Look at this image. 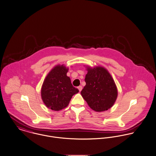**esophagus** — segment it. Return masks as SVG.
Instances as JSON below:
<instances>
[{
	"label": "esophagus",
	"mask_w": 156,
	"mask_h": 156,
	"mask_svg": "<svg viewBox=\"0 0 156 156\" xmlns=\"http://www.w3.org/2000/svg\"><path fill=\"white\" fill-rule=\"evenodd\" d=\"M78 90H79V91H81L82 90V89H83V87H82L81 86H80L78 87Z\"/></svg>",
	"instance_id": "34e87169"
}]
</instances>
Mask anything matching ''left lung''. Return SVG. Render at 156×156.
I'll return each instance as SVG.
<instances>
[{
  "instance_id": "8db88e82",
  "label": "left lung",
  "mask_w": 156,
  "mask_h": 156,
  "mask_svg": "<svg viewBox=\"0 0 156 156\" xmlns=\"http://www.w3.org/2000/svg\"><path fill=\"white\" fill-rule=\"evenodd\" d=\"M86 85L81 91L83 98L94 111L102 112L109 109L117 97V88L109 73L102 67L88 68Z\"/></svg>"
}]
</instances>
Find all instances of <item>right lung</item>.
Masks as SVG:
<instances>
[{
  "label": "right lung",
  "instance_id": "obj_1",
  "mask_svg": "<svg viewBox=\"0 0 156 156\" xmlns=\"http://www.w3.org/2000/svg\"><path fill=\"white\" fill-rule=\"evenodd\" d=\"M68 69L63 65L57 66L48 74L41 89V96L47 108L59 111L66 108L78 88L72 86L66 73Z\"/></svg>",
  "mask_w": 156,
  "mask_h": 156
}]
</instances>
